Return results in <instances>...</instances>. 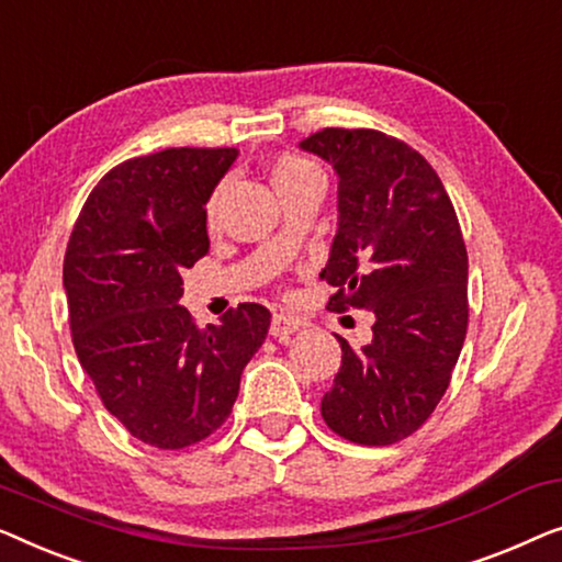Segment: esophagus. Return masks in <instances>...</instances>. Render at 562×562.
I'll return each instance as SVG.
<instances>
[{"label":"esophagus","instance_id":"esophagus-1","mask_svg":"<svg viewBox=\"0 0 562 562\" xmlns=\"http://www.w3.org/2000/svg\"><path fill=\"white\" fill-rule=\"evenodd\" d=\"M303 328V321H297L295 315H288V313H274L272 315V326H270V334L274 338H284L290 334H295V330Z\"/></svg>","mask_w":562,"mask_h":562}]
</instances>
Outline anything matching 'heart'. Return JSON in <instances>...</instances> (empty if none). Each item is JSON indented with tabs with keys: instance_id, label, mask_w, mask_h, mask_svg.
<instances>
[{
	"instance_id": "1",
	"label": "heart",
	"mask_w": 562,
	"mask_h": 562,
	"mask_svg": "<svg viewBox=\"0 0 562 562\" xmlns=\"http://www.w3.org/2000/svg\"><path fill=\"white\" fill-rule=\"evenodd\" d=\"M315 178H323L318 165L305 160V157H300V155H280L270 170V180H272L278 195L290 191V188L307 183V180H315ZM216 205H218V191L213 193L209 201V218H213V213H216Z\"/></svg>"
}]
</instances>
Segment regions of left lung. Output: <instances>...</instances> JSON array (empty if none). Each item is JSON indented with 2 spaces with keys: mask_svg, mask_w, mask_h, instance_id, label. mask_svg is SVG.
<instances>
[{
  "mask_svg": "<svg viewBox=\"0 0 562 562\" xmlns=\"http://www.w3.org/2000/svg\"><path fill=\"white\" fill-rule=\"evenodd\" d=\"M338 172V234L321 280L334 311H371V341L341 344L321 415L336 436L392 446L446 394L469 328V255L425 157L376 130L326 126L300 142Z\"/></svg>",
  "mask_w": 562,
  "mask_h": 562,
  "instance_id": "1",
  "label": "left lung"
}]
</instances>
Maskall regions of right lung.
Listing matches in <instances>:
<instances>
[{
	"label": "right lung",
	"instance_id": "1",
	"mask_svg": "<svg viewBox=\"0 0 562 562\" xmlns=\"http://www.w3.org/2000/svg\"><path fill=\"white\" fill-rule=\"evenodd\" d=\"M236 155L170 147L124 160L93 188L68 239L63 284L78 361L109 413L162 450L226 423L270 328L257 303L205 328L180 305V272L209 255L205 201Z\"/></svg>",
	"mask_w": 562,
	"mask_h": 562
}]
</instances>
